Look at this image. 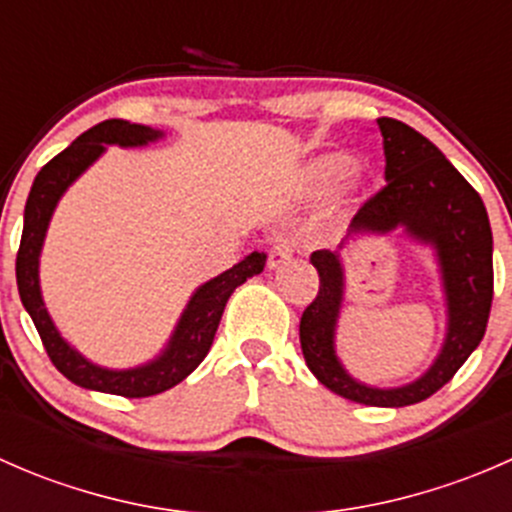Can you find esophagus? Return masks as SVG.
Masks as SVG:
<instances>
[{
    "mask_svg": "<svg viewBox=\"0 0 512 512\" xmlns=\"http://www.w3.org/2000/svg\"><path fill=\"white\" fill-rule=\"evenodd\" d=\"M289 257H292V242L277 240L275 247L270 250V260H267V265H270V270H280L282 265H287Z\"/></svg>",
    "mask_w": 512,
    "mask_h": 512,
    "instance_id": "esophagus-1",
    "label": "esophagus"
}]
</instances>
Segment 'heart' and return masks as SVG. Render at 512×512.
Returning <instances> with one entry per match:
<instances>
[{"label": "heart", "mask_w": 512, "mask_h": 512, "mask_svg": "<svg viewBox=\"0 0 512 512\" xmlns=\"http://www.w3.org/2000/svg\"><path fill=\"white\" fill-rule=\"evenodd\" d=\"M354 160L344 153H324L314 158L307 168V180L317 190H329L342 183L347 175H352Z\"/></svg>", "instance_id": "obj_1"}]
</instances>
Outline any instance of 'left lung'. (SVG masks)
<instances>
[{"instance_id": "1", "label": "left lung", "mask_w": 512, "mask_h": 512, "mask_svg": "<svg viewBox=\"0 0 512 512\" xmlns=\"http://www.w3.org/2000/svg\"><path fill=\"white\" fill-rule=\"evenodd\" d=\"M386 185L354 215L337 250L312 252L319 294L302 314L299 344L309 371L334 394L364 406H411L436 394L483 339L493 302V232L473 185L426 136L396 118H379ZM404 226L412 239L437 252L447 297V339L434 364L416 382L376 390L356 382L333 349L343 301L341 250L352 236Z\"/></svg>"}]
</instances>
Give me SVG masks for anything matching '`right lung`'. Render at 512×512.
Here are the masks:
<instances>
[{
    "label": "right lung",
    "instance_id": "1",
    "mask_svg": "<svg viewBox=\"0 0 512 512\" xmlns=\"http://www.w3.org/2000/svg\"><path fill=\"white\" fill-rule=\"evenodd\" d=\"M163 138V131L151 126L123 121V118H108L81 133L66 151L51 158L39 175L34 178L29 190L27 208H24V230L22 242L17 252V287L22 297L24 309L32 317L36 332L44 342L46 354L51 364L61 371L76 386H84L91 391L103 394L126 396V399H143V396H156L160 391L173 389L175 384L193 374L200 361L205 359L213 347L215 332H218L223 309L242 282L260 275L265 270V252H250L242 262L225 270L223 275L213 277L210 282L200 285L190 297L188 307L183 309L175 327L173 337L168 339V347L148 364L133 366V369H106L81 356L59 334V329L51 322L46 304L41 299L39 287V255L44 245L46 227L54 215L56 203L61 195L69 190V185L98 160L106 151V146L138 148Z\"/></svg>",
    "mask_w": 512,
    "mask_h": 512
}]
</instances>
